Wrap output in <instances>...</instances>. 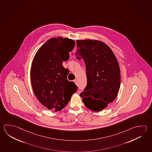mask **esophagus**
Listing matches in <instances>:
<instances>
[{
    "mask_svg": "<svg viewBox=\"0 0 152 152\" xmlns=\"http://www.w3.org/2000/svg\"><path fill=\"white\" fill-rule=\"evenodd\" d=\"M74 82L75 83V84L77 85V80H75Z\"/></svg>",
    "mask_w": 152,
    "mask_h": 152,
    "instance_id": "obj_1",
    "label": "esophagus"
}]
</instances>
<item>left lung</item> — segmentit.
<instances>
[{
	"label": "left lung",
	"instance_id": "8db88e82",
	"mask_svg": "<svg viewBox=\"0 0 152 152\" xmlns=\"http://www.w3.org/2000/svg\"><path fill=\"white\" fill-rule=\"evenodd\" d=\"M75 53L84 61L87 85L80 94L85 106L98 112L105 109L117 96L120 86V70L117 59L106 43L90 39L76 41Z\"/></svg>",
	"mask_w": 152,
	"mask_h": 152
}]
</instances>
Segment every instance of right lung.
<instances>
[{"instance_id":"obj_1","label":"right lung","mask_w":152,"mask_h":152,"mask_svg":"<svg viewBox=\"0 0 152 152\" xmlns=\"http://www.w3.org/2000/svg\"><path fill=\"white\" fill-rule=\"evenodd\" d=\"M75 46L68 38H51L38 49L32 61L31 80L37 100L48 110L60 111L68 104L77 87L67 80L68 69L62 62L69 58Z\"/></svg>"}]
</instances>
